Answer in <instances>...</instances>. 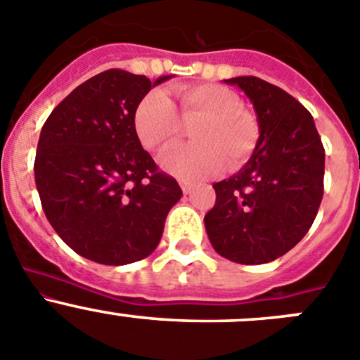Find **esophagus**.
<instances>
[{"mask_svg":"<svg viewBox=\"0 0 360 360\" xmlns=\"http://www.w3.org/2000/svg\"><path fill=\"white\" fill-rule=\"evenodd\" d=\"M181 188H183V193H184V195H188V193H192V190H193L192 184H186V183L181 184Z\"/></svg>","mask_w":360,"mask_h":360,"instance_id":"esophagus-1","label":"esophagus"}]
</instances>
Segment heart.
Returning a JSON list of instances; mask_svg holds the SVG:
<instances>
[{"mask_svg": "<svg viewBox=\"0 0 360 360\" xmlns=\"http://www.w3.org/2000/svg\"><path fill=\"white\" fill-rule=\"evenodd\" d=\"M177 108L167 93L152 91L132 115L136 138L147 150L161 152L190 127L193 143L174 147L161 158V168L170 176L195 183L224 167H240L257 148L260 131L257 120L240 108V98L224 86L195 84L176 89ZM181 120H179V118Z\"/></svg>", "mask_w": 360, "mask_h": 360, "instance_id": "b5f03b06", "label": "heart"}]
</instances>
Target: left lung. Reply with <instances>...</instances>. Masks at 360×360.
I'll return each instance as SVG.
<instances>
[{
    "instance_id": "1",
    "label": "left lung",
    "mask_w": 360,
    "mask_h": 360,
    "mask_svg": "<svg viewBox=\"0 0 360 360\" xmlns=\"http://www.w3.org/2000/svg\"><path fill=\"white\" fill-rule=\"evenodd\" d=\"M226 82L251 100L260 138L242 170L213 184L217 200L204 226L220 257L267 264L312 226L323 199L325 148L312 115L289 93L258 77Z\"/></svg>"
}]
</instances>
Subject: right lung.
I'll return each instance as SVG.
<instances>
[{"label": "right lung", "mask_w": 360, "mask_h": 360, "mask_svg": "<svg viewBox=\"0 0 360 360\" xmlns=\"http://www.w3.org/2000/svg\"><path fill=\"white\" fill-rule=\"evenodd\" d=\"M168 79L103 71L44 122L34 165L41 204L57 235L87 260L125 265L148 257L183 195L132 129L138 103Z\"/></svg>", "instance_id": "add662e5"}]
</instances>
